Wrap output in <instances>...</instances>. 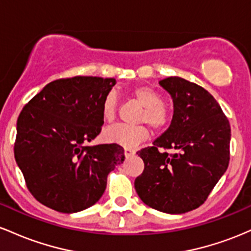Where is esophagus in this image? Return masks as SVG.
<instances>
[{
  "label": "esophagus",
  "instance_id": "1",
  "mask_svg": "<svg viewBox=\"0 0 251 251\" xmlns=\"http://www.w3.org/2000/svg\"><path fill=\"white\" fill-rule=\"evenodd\" d=\"M125 155H126V157L134 156L135 155V151H134V149H130V148H126L125 149Z\"/></svg>",
  "mask_w": 251,
  "mask_h": 251
}]
</instances>
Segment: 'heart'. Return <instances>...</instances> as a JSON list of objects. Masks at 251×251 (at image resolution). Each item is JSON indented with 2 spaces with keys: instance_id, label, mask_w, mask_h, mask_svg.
Instances as JSON below:
<instances>
[{
  "instance_id": "obj_1",
  "label": "heart",
  "mask_w": 251,
  "mask_h": 251,
  "mask_svg": "<svg viewBox=\"0 0 251 251\" xmlns=\"http://www.w3.org/2000/svg\"><path fill=\"white\" fill-rule=\"evenodd\" d=\"M131 95L143 106L139 116V122L147 123L153 130L162 131L171 121V112L165 105V98L156 89L148 85L133 89ZM117 98L114 92H109L102 102V116L106 122H111L116 117ZM149 133L143 126H129L118 125L106 128L103 133L105 142L114 143L125 148H135L147 140Z\"/></svg>"
}]
</instances>
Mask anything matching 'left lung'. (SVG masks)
Listing matches in <instances>:
<instances>
[{
    "label": "left lung",
    "mask_w": 251,
    "mask_h": 251,
    "mask_svg": "<svg viewBox=\"0 0 251 251\" xmlns=\"http://www.w3.org/2000/svg\"><path fill=\"white\" fill-rule=\"evenodd\" d=\"M159 84L172 96L173 118L151 147L137 151L145 170L134 185L146 205L178 215L204 204L225 173L231 129L219 104L204 88L180 77H168Z\"/></svg>",
    "instance_id": "left-lung-1"
}]
</instances>
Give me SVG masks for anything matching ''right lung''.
Masks as SVG:
<instances>
[{
  "label": "right lung",
  "mask_w": 251,
  "mask_h": 251,
  "mask_svg": "<svg viewBox=\"0 0 251 251\" xmlns=\"http://www.w3.org/2000/svg\"><path fill=\"white\" fill-rule=\"evenodd\" d=\"M115 84V78L83 75L50 81L22 109L14 155L45 206L64 213L92 206L108 174L125 161L121 146H88L102 130V102Z\"/></svg>",
  "instance_id": "add662e5"
}]
</instances>
